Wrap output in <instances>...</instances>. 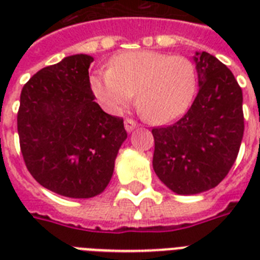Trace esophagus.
Here are the masks:
<instances>
[{"mask_svg": "<svg viewBox=\"0 0 260 260\" xmlns=\"http://www.w3.org/2000/svg\"><path fill=\"white\" fill-rule=\"evenodd\" d=\"M124 125H125L126 132H132L136 128V121H134L132 118H126L125 121H124Z\"/></svg>", "mask_w": 260, "mask_h": 260, "instance_id": "1", "label": "esophagus"}]
</instances>
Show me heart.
Wrapping results in <instances>:
<instances>
[{"mask_svg":"<svg viewBox=\"0 0 260 260\" xmlns=\"http://www.w3.org/2000/svg\"><path fill=\"white\" fill-rule=\"evenodd\" d=\"M90 87L98 104L118 113L134 98L147 118L167 124L189 109L197 91V70L182 55L159 51H126L110 60V69L94 71Z\"/></svg>","mask_w":260,"mask_h":260,"instance_id":"obj_1","label":"heart"}]
</instances>
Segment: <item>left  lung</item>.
<instances>
[{
  "instance_id": "1",
  "label": "left lung",
  "mask_w": 260,
  "mask_h": 260,
  "mask_svg": "<svg viewBox=\"0 0 260 260\" xmlns=\"http://www.w3.org/2000/svg\"><path fill=\"white\" fill-rule=\"evenodd\" d=\"M198 93L185 116L154 128L152 166L174 193L213 189L238 158L244 132L243 93L228 67L208 52H196Z\"/></svg>"
}]
</instances>
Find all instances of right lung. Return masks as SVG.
I'll list each match as a JSON object with an SVG mask.
<instances>
[{"mask_svg":"<svg viewBox=\"0 0 260 260\" xmlns=\"http://www.w3.org/2000/svg\"><path fill=\"white\" fill-rule=\"evenodd\" d=\"M93 60L77 54L44 67L20 95L17 131L26 169L43 187L64 197L101 194L126 139L122 118L105 113L94 101Z\"/></svg>","mask_w":260,"mask_h":260,"instance_id":"add662e5","label":"right lung"}]
</instances>
